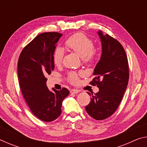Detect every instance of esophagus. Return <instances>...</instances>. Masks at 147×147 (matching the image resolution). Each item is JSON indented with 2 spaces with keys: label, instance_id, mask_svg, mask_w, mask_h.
Instances as JSON below:
<instances>
[{
  "label": "esophagus",
  "instance_id": "1",
  "mask_svg": "<svg viewBox=\"0 0 147 147\" xmlns=\"http://www.w3.org/2000/svg\"><path fill=\"white\" fill-rule=\"evenodd\" d=\"M80 91V89H71L70 92H71V93H79Z\"/></svg>",
  "mask_w": 147,
  "mask_h": 147
}]
</instances>
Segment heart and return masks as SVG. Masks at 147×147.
Segmentation results:
<instances>
[{"label": "heart", "mask_w": 147, "mask_h": 147, "mask_svg": "<svg viewBox=\"0 0 147 147\" xmlns=\"http://www.w3.org/2000/svg\"><path fill=\"white\" fill-rule=\"evenodd\" d=\"M66 48L71 51L78 54L82 57L86 63H91L95 60L97 56V50L94 48L93 41L82 32L74 34L65 41ZM64 51L61 48H56L53 53V62L56 66L61 65L64 57ZM82 72H70L67 75V80L71 84L78 83L79 76Z\"/></svg>", "instance_id": "heart-1"}]
</instances>
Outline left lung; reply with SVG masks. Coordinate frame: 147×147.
Here are the masks:
<instances>
[{
    "label": "left lung",
    "mask_w": 147,
    "mask_h": 147,
    "mask_svg": "<svg viewBox=\"0 0 147 147\" xmlns=\"http://www.w3.org/2000/svg\"><path fill=\"white\" fill-rule=\"evenodd\" d=\"M102 47L100 59L94 68V78L98 93H88L91 101L86 109L91 117L104 120L115 112L120 104L129 80L128 58L120 42L108 34L98 32Z\"/></svg>",
    "instance_id": "left-lung-1"
}]
</instances>
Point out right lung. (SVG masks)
Returning a JSON list of instances; mask_svg holds the SVG:
<instances>
[{
	"mask_svg": "<svg viewBox=\"0 0 147 147\" xmlns=\"http://www.w3.org/2000/svg\"><path fill=\"white\" fill-rule=\"evenodd\" d=\"M61 36L54 32L37 36L22 51L17 63L24 100L32 113L44 122L53 121L60 115L62 102L69 94L65 88L51 92L46 85V76L54 71L53 53Z\"/></svg>",
	"mask_w": 147,
	"mask_h": 147,
	"instance_id": "obj_1",
	"label": "right lung"
}]
</instances>
